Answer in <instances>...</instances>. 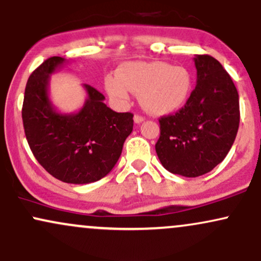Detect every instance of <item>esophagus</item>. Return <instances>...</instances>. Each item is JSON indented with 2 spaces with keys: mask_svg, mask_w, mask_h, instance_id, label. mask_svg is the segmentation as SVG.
<instances>
[{
  "mask_svg": "<svg viewBox=\"0 0 261 261\" xmlns=\"http://www.w3.org/2000/svg\"><path fill=\"white\" fill-rule=\"evenodd\" d=\"M134 121L136 122V124H141V122L145 121V118H143V116L139 115V114H136V115L134 116Z\"/></svg>",
  "mask_w": 261,
  "mask_h": 261,
  "instance_id": "34e87169",
  "label": "esophagus"
}]
</instances>
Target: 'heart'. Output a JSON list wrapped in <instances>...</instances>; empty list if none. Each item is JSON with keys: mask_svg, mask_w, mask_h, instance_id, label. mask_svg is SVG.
I'll use <instances>...</instances> for the list:
<instances>
[{"mask_svg": "<svg viewBox=\"0 0 261 261\" xmlns=\"http://www.w3.org/2000/svg\"><path fill=\"white\" fill-rule=\"evenodd\" d=\"M193 74L184 66L164 61L128 62L118 74L106 79L108 94L116 103L126 104L130 92L139 93L141 106L154 115H166L181 109L193 92Z\"/></svg>", "mask_w": 261, "mask_h": 261, "instance_id": "obj_1", "label": "heart"}]
</instances>
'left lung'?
Masks as SVG:
<instances>
[{"mask_svg":"<svg viewBox=\"0 0 261 261\" xmlns=\"http://www.w3.org/2000/svg\"><path fill=\"white\" fill-rule=\"evenodd\" d=\"M196 87L179 112L160 119L155 152L173 174L195 178L224 160L239 127V97L223 66L210 55H196Z\"/></svg>","mask_w":261,"mask_h":261,"instance_id":"left-lung-1","label":"left lung"}]
</instances>
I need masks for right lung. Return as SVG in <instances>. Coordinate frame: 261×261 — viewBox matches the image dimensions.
Instances as JSON below:
<instances>
[{
	"label": "right lung",
	"instance_id": "right-lung-1",
	"mask_svg": "<svg viewBox=\"0 0 261 261\" xmlns=\"http://www.w3.org/2000/svg\"><path fill=\"white\" fill-rule=\"evenodd\" d=\"M65 64L60 56L45 60L25 86L23 126L33 154L54 178L89 184L104 178L120 157L134 127L131 113H116L104 97L85 85L87 99L77 113L56 112L49 99L50 74Z\"/></svg>",
	"mask_w": 261,
	"mask_h": 261
}]
</instances>
